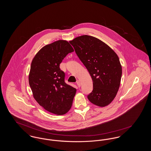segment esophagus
<instances>
[{
    "label": "esophagus",
    "instance_id": "1",
    "mask_svg": "<svg viewBox=\"0 0 151 151\" xmlns=\"http://www.w3.org/2000/svg\"><path fill=\"white\" fill-rule=\"evenodd\" d=\"M76 84H77L78 86H79V87H80V86H81V84H80V81H79V80H78V81H77Z\"/></svg>",
    "mask_w": 151,
    "mask_h": 151
}]
</instances>
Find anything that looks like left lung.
<instances>
[{
	"label": "left lung",
	"instance_id": "1",
	"mask_svg": "<svg viewBox=\"0 0 151 151\" xmlns=\"http://www.w3.org/2000/svg\"><path fill=\"white\" fill-rule=\"evenodd\" d=\"M70 43L93 81L88 100L99 106H107L115 98L120 86L122 66L118 55L106 43L92 36H79Z\"/></svg>",
	"mask_w": 151,
	"mask_h": 151
}]
</instances>
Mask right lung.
Returning a JSON list of instances; mask_svg holds the SVG:
<instances>
[{"instance_id": "right-lung-1", "label": "right lung", "mask_w": 151, "mask_h": 151, "mask_svg": "<svg viewBox=\"0 0 151 151\" xmlns=\"http://www.w3.org/2000/svg\"><path fill=\"white\" fill-rule=\"evenodd\" d=\"M67 41L47 45L33 58L29 72V86L36 101L45 110L63 115L71 108L76 89L65 83L59 67L66 55L73 51Z\"/></svg>"}]
</instances>
